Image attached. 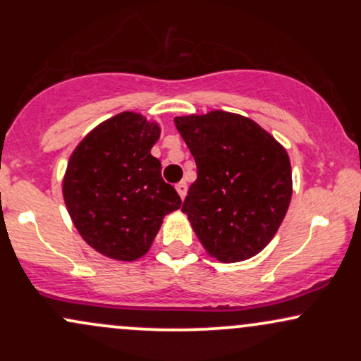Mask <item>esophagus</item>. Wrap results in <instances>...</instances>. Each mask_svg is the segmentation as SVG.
I'll use <instances>...</instances> for the list:
<instances>
[{"mask_svg": "<svg viewBox=\"0 0 361 361\" xmlns=\"http://www.w3.org/2000/svg\"><path fill=\"white\" fill-rule=\"evenodd\" d=\"M176 192L181 197V200H183V198L186 197V181H180V183L176 185Z\"/></svg>", "mask_w": 361, "mask_h": 361, "instance_id": "esophagus-1", "label": "esophagus"}]
</instances>
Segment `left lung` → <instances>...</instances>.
I'll list each match as a JSON object with an SVG mask.
<instances>
[{
  "instance_id": "8db88e82",
  "label": "left lung",
  "mask_w": 361,
  "mask_h": 361,
  "mask_svg": "<svg viewBox=\"0 0 361 361\" xmlns=\"http://www.w3.org/2000/svg\"><path fill=\"white\" fill-rule=\"evenodd\" d=\"M197 163L181 212L207 255L250 259L268 246L292 200L285 147L255 120L224 110L175 118Z\"/></svg>"
}]
</instances>
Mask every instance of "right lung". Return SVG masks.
<instances>
[{
	"label": "right lung",
	"instance_id": "1",
	"mask_svg": "<svg viewBox=\"0 0 361 361\" xmlns=\"http://www.w3.org/2000/svg\"><path fill=\"white\" fill-rule=\"evenodd\" d=\"M159 135L157 122L122 111L88 132L69 157L62 180L66 209L81 238L106 258H142L164 215L181 207L151 154Z\"/></svg>",
	"mask_w": 361,
	"mask_h": 361
}]
</instances>
